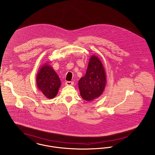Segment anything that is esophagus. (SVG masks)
Listing matches in <instances>:
<instances>
[{
	"instance_id": "34e87169",
	"label": "esophagus",
	"mask_w": 155,
	"mask_h": 155,
	"mask_svg": "<svg viewBox=\"0 0 155 155\" xmlns=\"http://www.w3.org/2000/svg\"><path fill=\"white\" fill-rule=\"evenodd\" d=\"M65 84V85H73L74 82L73 81H67Z\"/></svg>"
}]
</instances>
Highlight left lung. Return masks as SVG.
Here are the masks:
<instances>
[{"label": "left lung", "instance_id": "left-lung-1", "mask_svg": "<svg viewBox=\"0 0 155 155\" xmlns=\"http://www.w3.org/2000/svg\"><path fill=\"white\" fill-rule=\"evenodd\" d=\"M105 84L106 74L103 65L98 57L93 55L90 59L85 75L78 82L80 95L85 101L94 100L101 95Z\"/></svg>", "mask_w": 155, "mask_h": 155}]
</instances>
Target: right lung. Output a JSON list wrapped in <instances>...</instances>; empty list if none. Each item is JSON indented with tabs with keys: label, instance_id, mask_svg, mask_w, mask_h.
Wrapping results in <instances>:
<instances>
[{
	"label": "right lung",
	"instance_id": "right-lung-1",
	"mask_svg": "<svg viewBox=\"0 0 155 155\" xmlns=\"http://www.w3.org/2000/svg\"><path fill=\"white\" fill-rule=\"evenodd\" d=\"M37 87L48 99L57 95L61 85V81L53 68L46 63L37 74Z\"/></svg>",
	"mask_w": 155,
	"mask_h": 155
}]
</instances>
